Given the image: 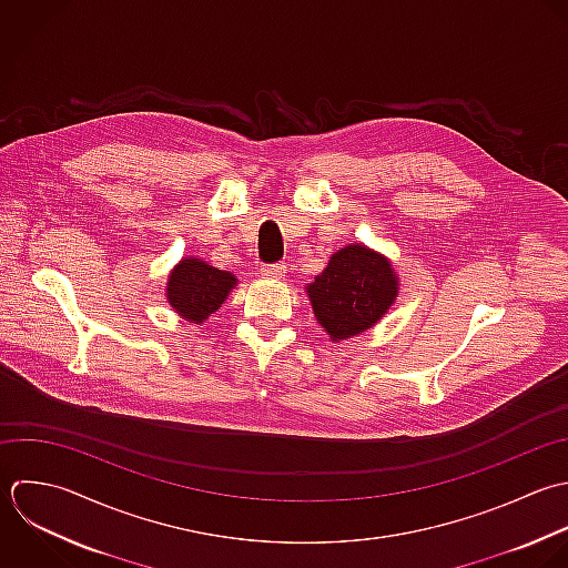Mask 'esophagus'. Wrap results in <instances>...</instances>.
<instances>
[{
    "label": "esophagus",
    "instance_id": "esophagus-1",
    "mask_svg": "<svg viewBox=\"0 0 568 568\" xmlns=\"http://www.w3.org/2000/svg\"><path fill=\"white\" fill-rule=\"evenodd\" d=\"M285 272H287L285 263H263L261 265V276H265V278H281V276H285Z\"/></svg>",
    "mask_w": 568,
    "mask_h": 568
}]
</instances>
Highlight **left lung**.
Listing matches in <instances>:
<instances>
[{
  "mask_svg": "<svg viewBox=\"0 0 568 568\" xmlns=\"http://www.w3.org/2000/svg\"><path fill=\"white\" fill-rule=\"evenodd\" d=\"M307 292L318 323L332 341H343L369 329L389 310L398 283L387 258L363 245H347Z\"/></svg>",
  "mask_w": 568,
  "mask_h": 568,
  "instance_id": "8db88e82",
  "label": "left lung"
}]
</instances>
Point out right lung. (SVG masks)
<instances>
[{
	"instance_id": "add662e5",
	"label": "right lung",
	"mask_w": 568,
	"mask_h": 568,
	"mask_svg": "<svg viewBox=\"0 0 568 568\" xmlns=\"http://www.w3.org/2000/svg\"><path fill=\"white\" fill-rule=\"evenodd\" d=\"M234 285L236 278L230 272L199 258H185L170 274L168 301L183 318L201 323L223 305Z\"/></svg>"
}]
</instances>
